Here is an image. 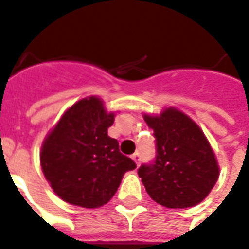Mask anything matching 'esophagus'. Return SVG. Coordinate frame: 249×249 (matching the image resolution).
<instances>
[{
	"instance_id": "34e87169",
	"label": "esophagus",
	"mask_w": 249,
	"mask_h": 249,
	"mask_svg": "<svg viewBox=\"0 0 249 249\" xmlns=\"http://www.w3.org/2000/svg\"><path fill=\"white\" fill-rule=\"evenodd\" d=\"M132 159L136 162L137 166H140V162H141V155H140V153H134V154L132 155Z\"/></svg>"
}]
</instances>
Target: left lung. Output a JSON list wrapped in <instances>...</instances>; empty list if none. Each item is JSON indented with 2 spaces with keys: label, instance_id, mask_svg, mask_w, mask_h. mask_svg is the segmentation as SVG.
<instances>
[{
  "label": "left lung",
  "instance_id": "obj_1",
  "mask_svg": "<svg viewBox=\"0 0 249 249\" xmlns=\"http://www.w3.org/2000/svg\"><path fill=\"white\" fill-rule=\"evenodd\" d=\"M154 130V162L142 164L138 176L149 196L166 208L184 209L200 204L219 176L214 151L195 121L176 108L159 116H143Z\"/></svg>",
  "mask_w": 249,
  "mask_h": 249
}]
</instances>
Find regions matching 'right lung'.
<instances>
[{
	"label": "right lung",
	"mask_w": 249,
	"mask_h": 249,
	"mask_svg": "<svg viewBox=\"0 0 249 249\" xmlns=\"http://www.w3.org/2000/svg\"><path fill=\"white\" fill-rule=\"evenodd\" d=\"M115 113L98 96L73 104L48 133L40 153L41 170L57 196L68 204L95 209L115 196L136 163L108 136Z\"/></svg>",
	"instance_id": "add662e5"
}]
</instances>
